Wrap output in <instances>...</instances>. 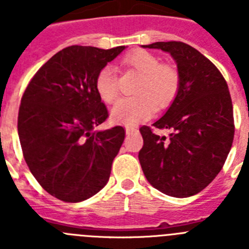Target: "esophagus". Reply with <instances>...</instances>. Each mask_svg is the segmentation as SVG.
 <instances>
[{"mask_svg":"<svg viewBox=\"0 0 249 249\" xmlns=\"http://www.w3.org/2000/svg\"><path fill=\"white\" fill-rule=\"evenodd\" d=\"M137 131V127L133 126V124H131V126H126V133L127 135H131V133H133V132Z\"/></svg>","mask_w":249,"mask_h":249,"instance_id":"34e87169","label":"esophagus"}]
</instances>
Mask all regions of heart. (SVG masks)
<instances>
[{
    "mask_svg": "<svg viewBox=\"0 0 249 249\" xmlns=\"http://www.w3.org/2000/svg\"><path fill=\"white\" fill-rule=\"evenodd\" d=\"M122 66L140 74L135 97L123 98L112 108L116 122L133 124L147 120L157 105L164 107L176 96L179 87V73L173 66L160 63L157 56L146 50H136L122 58ZM94 89L106 103H113L120 96V80L109 66L101 68L94 80Z\"/></svg>",
    "mask_w": 249,
    "mask_h": 249,
    "instance_id": "1",
    "label": "heart"
}]
</instances>
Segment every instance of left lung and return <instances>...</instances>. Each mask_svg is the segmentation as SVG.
Returning a JSON list of instances; mask_svg holds the SVG:
<instances>
[{
    "label": "left lung",
    "instance_id": "obj_1",
    "mask_svg": "<svg viewBox=\"0 0 249 249\" xmlns=\"http://www.w3.org/2000/svg\"><path fill=\"white\" fill-rule=\"evenodd\" d=\"M172 54L179 73L175 101L152 126L172 129L168 140L149 126L140 128L138 153L147 181L172 197H190L218 175L234 137L230 89L219 70L192 46L179 41L143 46Z\"/></svg>",
    "mask_w": 249,
    "mask_h": 249
}]
</instances>
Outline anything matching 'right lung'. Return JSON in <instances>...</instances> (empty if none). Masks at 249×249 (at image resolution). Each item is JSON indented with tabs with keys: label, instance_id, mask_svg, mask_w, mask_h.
Instances as JSON below:
<instances>
[{
	"label": "right lung",
	"instance_id": "1",
	"mask_svg": "<svg viewBox=\"0 0 249 249\" xmlns=\"http://www.w3.org/2000/svg\"><path fill=\"white\" fill-rule=\"evenodd\" d=\"M123 50L63 48L35 73L22 94L17 128L23 158L43 190L61 201H85L108 182L126 129L93 131L108 118L94 80Z\"/></svg>",
	"mask_w": 249,
	"mask_h": 249
}]
</instances>
